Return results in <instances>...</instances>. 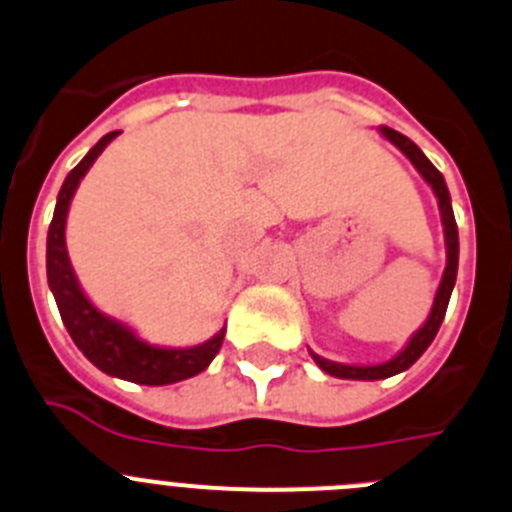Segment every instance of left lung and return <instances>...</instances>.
<instances>
[{
  "mask_svg": "<svg viewBox=\"0 0 512 512\" xmlns=\"http://www.w3.org/2000/svg\"><path fill=\"white\" fill-rule=\"evenodd\" d=\"M381 136L386 141L394 143L399 148L401 154L407 156L409 161L414 164V169L422 174V179L432 186L434 197H437L439 204V214H442V227H444V247H447V265H444L442 272V280H439V288L437 295H434V303L432 310H429L427 321L424 326L409 338V343L396 353L391 361H384V364H376V366H353V364H338V361H328V358L318 356V353L310 351L313 361L321 366V371L326 374L336 376V379H353V381H379V379H389V376L401 374V371H407L409 366L422 356L424 351L429 348V343L434 341L437 336L439 326L444 321V313H447V305H450V295L452 288H455V280H457V262H460V237H457V222H455V212H452V199H450V191H447V184H444V176L434 169L432 161L422 154V148L417 146L414 141H409L404 133L394 131V128H379Z\"/></svg>",
  "mask_w": 512,
  "mask_h": 512,
  "instance_id": "8db88e82",
  "label": "left lung"
}]
</instances>
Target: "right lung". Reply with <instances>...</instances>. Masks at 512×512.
Here are the masks:
<instances>
[{
    "label": "right lung",
    "instance_id": "right-lung-1",
    "mask_svg": "<svg viewBox=\"0 0 512 512\" xmlns=\"http://www.w3.org/2000/svg\"><path fill=\"white\" fill-rule=\"evenodd\" d=\"M116 136H121V131L105 133L85 154V159L62 181L50 232H47V283H50L52 295H55L62 323H65L70 338H73L75 346L83 351L90 364L98 366L103 374L133 381V384H176V381L202 374L212 364L214 356L222 348L224 328L214 333L209 341L189 348H166L143 341L133 328L116 321L111 315H105L103 310L90 303V298L80 288L73 265H70L68 245H65V222H68L70 202H73L75 191H78L80 179L88 174L95 159L103 154V148Z\"/></svg>",
    "mask_w": 512,
    "mask_h": 512
}]
</instances>
